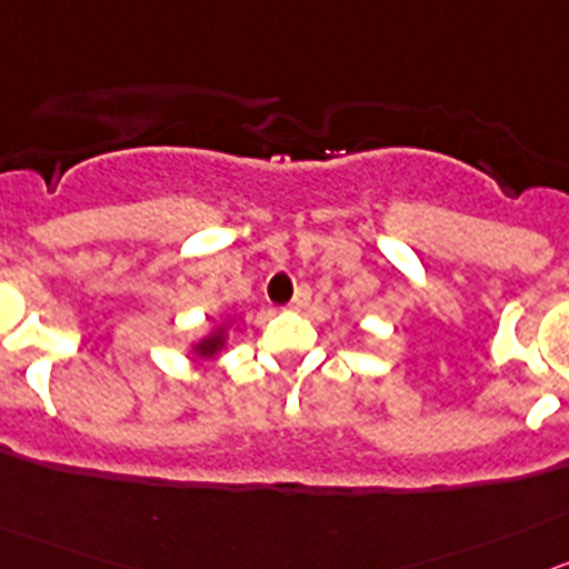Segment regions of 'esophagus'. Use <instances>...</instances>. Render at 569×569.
<instances>
[{"label": "esophagus", "instance_id": "obj_1", "mask_svg": "<svg viewBox=\"0 0 569 569\" xmlns=\"http://www.w3.org/2000/svg\"><path fill=\"white\" fill-rule=\"evenodd\" d=\"M309 300H311V289H309V286H300V289L295 291V297H291L289 309H295V311H303L306 306H309Z\"/></svg>", "mask_w": 569, "mask_h": 569}]
</instances>
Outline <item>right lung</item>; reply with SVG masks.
Here are the masks:
<instances>
[{"mask_svg":"<svg viewBox=\"0 0 569 569\" xmlns=\"http://www.w3.org/2000/svg\"><path fill=\"white\" fill-rule=\"evenodd\" d=\"M234 320L238 317L227 315L221 320H214L203 335H198L196 340L189 342V355L198 357V360H214V357H221L223 351L229 348V331H232Z\"/></svg>","mask_w":569,"mask_h":569,"instance_id":"obj_1","label":"right lung"}]
</instances>
